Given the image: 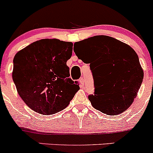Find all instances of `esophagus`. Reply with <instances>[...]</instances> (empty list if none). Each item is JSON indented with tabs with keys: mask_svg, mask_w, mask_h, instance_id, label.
Wrapping results in <instances>:
<instances>
[{
	"mask_svg": "<svg viewBox=\"0 0 153 153\" xmlns=\"http://www.w3.org/2000/svg\"><path fill=\"white\" fill-rule=\"evenodd\" d=\"M79 81H80V84H81V87H83V86H84V78H80V79H79Z\"/></svg>",
	"mask_w": 153,
	"mask_h": 153,
	"instance_id": "34e87169",
	"label": "esophagus"
}]
</instances>
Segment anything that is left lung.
I'll return each instance as SVG.
<instances>
[{"label": "left lung", "mask_w": 153, "mask_h": 153, "mask_svg": "<svg viewBox=\"0 0 153 153\" xmlns=\"http://www.w3.org/2000/svg\"><path fill=\"white\" fill-rule=\"evenodd\" d=\"M75 55L90 69L96 67L95 95H89L92 106L103 113L116 115L125 112L136 98L143 71L130 46L106 35H96L75 42ZM94 61L92 65L90 58Z\"/></svg>", "instance_id": "left-lung-1"}]
</instances>
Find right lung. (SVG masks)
<instances>
[{
	"label": "right lung",
	"mask_w": 153,
	"mask_h": 153,
	"mask_svg": "<svg viewBox=\"0 0 153 153\" xmlns=\"http://www.w3.org/2000/svg\"><path fill=\"white\" fill-rule=\"evenodd\" d=\"M72 42L41 39L17 52L12 79L25 104L41 115H52L69 105L80 89L72 81L67 61L72 56Z\"/></svg>",
	"instance_id": "right-lung-1"
}]
</instances>
